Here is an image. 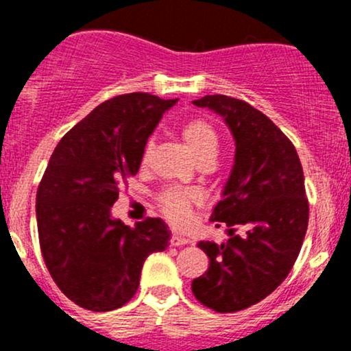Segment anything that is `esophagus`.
<instances>
[{
  "mask_svg": "<svg viewBox=\"0 0 351 351\" xmlns=\"http://www.w3.org/2000/svg\"><path fill=\"white\" fill-rule=\"evenodd\" d=\"M169 244H171V246H185V244H190V239L185 238V236L173 234L171 238H169Z\"/></svg>",
  "mask_w": 351,
  "mask_h": 351,
  "instance_id": "esophagus-1",
  "label": "esophagus"
}]
</instances>
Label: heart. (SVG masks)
Returning <instances> with one entry per match:
<instances>
[{
    "label": "heart",
    "mask_w": 351,
    "mask_h": 351,
    "mask_svg": "<svg viewBox=\"0 0 351 351\" xmlns=\"http://www.w3.org/2000/svg\"><path fill=\"white\" fill-rule=\"evenodd\" d=\"M183 141L190 147L195 158L200 162L212 161L219 149V136L210 122L204 119H190L180 129ZM153 143H147L144 147L143 161L149 156ZM200 200V192L193 189H183V186H168L158 195V207L161 214L168 219L171 224L182 226L186 222L190 215V208L195 202Z\"/></svg>",
    "instance_id": "obj_1"
}]
</instances>
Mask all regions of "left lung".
<instances>
[{"label":"left lung","mask_w":351,"mask_h":351,"mask_svg":"<svg viewBox=\"0 0 351 351\" xmlns=\"http://www.w3.org/2000/svg\"><path fill=\"white\" fill-rule=\"evenodd\" d=\"M224 117L236 158L222 200L210 221L224 222V243L200 241L208 270L192 282L198 302L236 313L270 295L292 270L309 222V202L299 154L289 137L260 110L226 95L193 101ZM247 234H235L238 227Z\"/></svg>","instance_id":"left-lung-1"}]
</instances>
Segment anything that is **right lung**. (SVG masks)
<instances>
[{"label": "right lung", "instance_id": "obj_1", "mask_svg": "<svg viewBox=\"0 0 351 351\" xmlns=\"http://www.w3.org/2000/svg\"><path fill=\"white\" fill-rule=\"evenodd\" d=\"M175 104L151 93L110 98L77 122L49 159L35 204L38 243L52 280L80 307H122L137 292L146 258L168 246L161 219L130 228L110 217V208Z\"/></svg>", "mask_w": 351, "mask_h": 351}]
</instances>
